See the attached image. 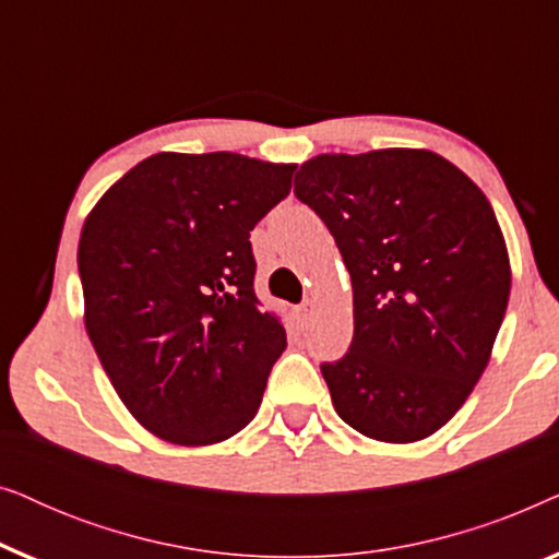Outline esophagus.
I'll return each mask as SVG.
<instances>
[{
    "instance_id": "1",
    "label": "esophagus",
    "mask_w": 559,
    "mask_h": 559,
    "mask_svg": "<svg viewBox=\"0 0 559 559\" xmlns=\"http://www.w3.org/2000/svg\"><path fill=\"white\" fill-rule=\"evenodd\" d=\"M312 318H316V300H305L300 305V320L305 325H310Z\"/></svg>"
}]
</instances>
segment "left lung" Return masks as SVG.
I'll return each mask as SVG.
<instances>
[{"mask_svg": "<svg viewBox=\"0 0 559 559\" xmlns=\"http://www.w3.org/2000/svg\"><path fill=\"white\" fill-rule=\"evenodd\" d=\"M295 195L328 226L354 285V341L320 364L335 412L366 438H427L468 400L507 312L491 203L427 150L312 157Z\"/></svg>", "mask_w": 559, "mask_h": 559, "instance_id": "obj_1", "label": "left lung"}]
</instances>
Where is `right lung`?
I'll list each match as a JSON object with an SVG mask.
<instances>
[{
  "label": "right lung",
  "mask_w": 559,
  "mask_h": 559,
  "mask_svg": "<svg viewBox=\"0 0 559 559\" xmlns=\"http://www.w3.org/2000/svg\"><path fill=\"white\" fill-rule=\"evenodd\" d=\"M293 173L234 152H159L83 224L88 338L157 438L211 445L254 419L287 333L254 293L249 231L289 195Z\"/></svg>",
  "instance_id": "1"
}]
</instances>
